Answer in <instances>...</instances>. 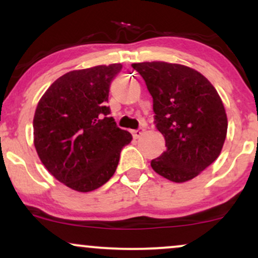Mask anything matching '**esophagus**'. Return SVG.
Masks as SVG:
<instances>
[{"instance_id":"34e87169","label":"esophagus","mask_w":258,"mask_h":258,"mask_svg":"<svg viewBox=\"0 0 258 258\" xmlns=\"http://www.w3.org/2000/svg\"><path fill=\"white\" fill-rule=\"evenodd\" d=\"M143 133H144V128H142V127H139L138 130H135V131H132V135H133V137H135L136 139L141 137V136L143 135Z\"/></svg>"}]
</instances>
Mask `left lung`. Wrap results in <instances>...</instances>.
Returning a JSON list of instances; mask_svg holds the SVG:
<instances>
[{
  "instance_id": "1",
  "label": "left lung",
  "mask_w": 258,
  "mask_h": 258,
  "mask_svg": "<svg viewBox=\"0 0 258 258\" xmlns=\"http://www.w3.org/2000/svg\"><path fill=\"white\" fill-rule=\"evenodd\" d=\"M153 97L154 123L166 150L152 160L153 170L176 183L193 179L221 154L227 136L223 103L211 82L180 64H132Z\"/></svg>"
}]
</instances>
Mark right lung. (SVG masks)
I'll return each instance as SVG.
<instances>
[{"mask_svg":"<svg viewBox=\"0 0 258 258\" xmlns=\"http://www.w3.org/2000/svg\"><path fill=\"white\" fill-rule=\"evenodd\" d=\"M122 65L74 70L55 80L38 102L34 144L44 167L74 190L92 191L111 178L131 133L106 105Z\"/></svg>","mask_w":258,"mask_h":258,"instance_id":"obj_1","label":"right lung"}]
</instances>
